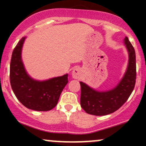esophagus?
<instances>
[{"label": "esophagus", "instance_id": "esophagus-1", "mask_svg": "<svg viewBox=\"0 0 146 146\" xmlns=\"http://www.w3.org/2000/svg\"><path fill=\"white\" fill-rule=\"evenodd\" d=\"M80 75H81V72L78 68H74L73 71H72V76L74 79L79 78L80 77Z\"/></svg>", "mask_w": 146, "mask_h": 146}]
</instances>
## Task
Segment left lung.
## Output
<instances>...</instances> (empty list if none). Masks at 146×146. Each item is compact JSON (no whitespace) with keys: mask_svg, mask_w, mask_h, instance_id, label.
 Wrapping results in <instances>:
<instances>
[{"mask_svg":"<svg viewBox=\"0 0 146 146\" xmlns=\"http://www.w3.org/2000/svg\"><path fill=\"white\" fill-rule=\"evenodd\" d=\"M124 44L129 54L128 65L124 76L113 89L100 92L80 82V105L88 114L102 116L113 113L121 107L131 95L136 82V55L128 38L125 37Z\"/></svg>","mask_w":146,"mask_h":146,"instance_id":"1","label":"left lung"}]
</instances>
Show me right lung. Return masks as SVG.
<instances>
[{
  "label": "right lung",
  "mask_w": 146,
  "mask_h": 146,
  "mask_svg": "<svg viewBox=\"0 0 146 146\" xmlns=\"http://www.w3.org/2000/svg\"><path fill=\"white\" fill-rule=\"evenodd\" d=\"M25 37L13 51L10 63V84L17 99L25 107L37 111H48L58 104L60 94L68 83V74L46 81H37L27 73L21 59Z\"/></svg>",
  "instance_id": "add662e5"
}]
</instances>
